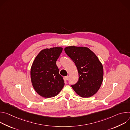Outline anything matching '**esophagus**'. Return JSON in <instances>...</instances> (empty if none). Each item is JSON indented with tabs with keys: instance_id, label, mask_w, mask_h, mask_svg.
I'll use <instances>...</instances> for the list:
<instances>
[{
	"instance_id": "esophagus-1",
	"label": "esophagus",
	"mask_w": 130,
	"mask_h": 130,
	"mask_svg": "<svg viewBox=\"0 0 130 130\" xmlns=\"http://www.w3.org/2000/svg\"><path fill=\"white\" fill-rule=\"evenodd\" d=\"M65 79L66 80H68L69 79V76H67L66 77H65Z\"/></svg>"
}]
</instances>
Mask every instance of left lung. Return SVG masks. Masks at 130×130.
Listing matches in <instances>:
<instances>
[{"mask_svg": "<svg viewBox=\"0 0 130 130\" xmlns=\"http://www.w3.org/2000/svg\"><path fill=\"white\" fill-rule=\"evenodd\" d=\"M64 50L75 63L79 73L78 81L71 85L72 88L81 97L93 96L103 81V66L98 57L87 47L69 46Z\"/></svg>", "mask_w": 130, "mask_h": 130, "instance_id": "8db88e82", "label": "left lung"}]
</instances>
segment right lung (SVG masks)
<instances>
[{
    "mask_svg": "<svg viewBox=\"0 0 130 130\" xmlns=\"http://www.w3.org/2000/svg\"><path fill=\"white\" fill-rule=\"evenodd\" d=\"M63 48L53 47L42 50L36 57L31 68V79L36 92L45 98L57 95L64 86L56 62Z\"/></svg>",
    "mask_w": 130,
    "mask_h": 130,
    "instance_id": "1",
    "label": "right lung"
}]
</instances>
